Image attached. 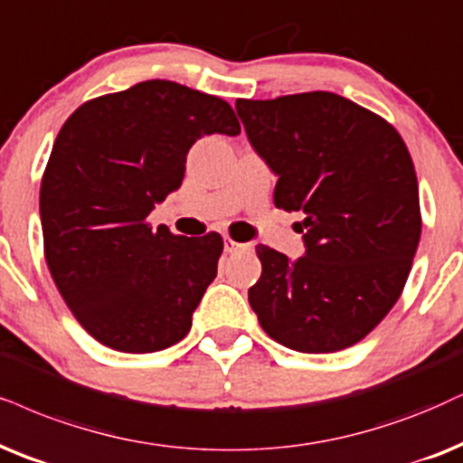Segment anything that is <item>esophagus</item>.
I'll return each mask as SVG.
<instances>
[{"label":"esophagus","mask_w":463,"mask_h":463,"mask_svg":"<svg viewBox=\"0 0 463 463\" xmlns=\"http://www.w3.org/2000/svg\"><path fill=\"white\" fill-rule=\"evenodd\" d=\"M251 245L250 243H239V241H232L231 237L224 239V250L228 254H232V251H243V250H250Z\"/></svg>","instance_id":"34e87169"}]
</instances>
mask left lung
<instances>
[{
    "mask_svg": "<svg viewBox=\"0 0 463 463\" xmlns=\"http://www.w3.org/2000/svg\"><path fill=\"white\" fill-rule=\"evenodd\" d=\"M250 145L278 177L273 201L303 212L301 259L267 245L250 306L299 353L359 342L400 299L420 239L419 184L400 134L331 91L237 100Z\"/></svg>",
    "mask_w": 463,
    "mask_h": 463,
    "instance_id": "obj_1",
    "label": "left lung"
}]
</instances>
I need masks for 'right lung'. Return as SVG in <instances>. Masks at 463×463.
<instances>
[{
    "instance_id": "right-lung-1",
    "label": "right lung",
    "mask_w": 463,
    "mask_h": 463,
    "mask_svg": "<svg viewBox=\"0 0 463 463\" xmlns=\"http://www.w3.org/2000/svg\"><path fill=\"white\" fill-rule=\"evenodd\" d=\"M239 132L228 102L160 79L85 102L61 126L40 185L44 256L104 346L143 354L188 335L224 243L154 231L147 215L179 190L198 138Z\"/></svg>"
}]
</instances>
